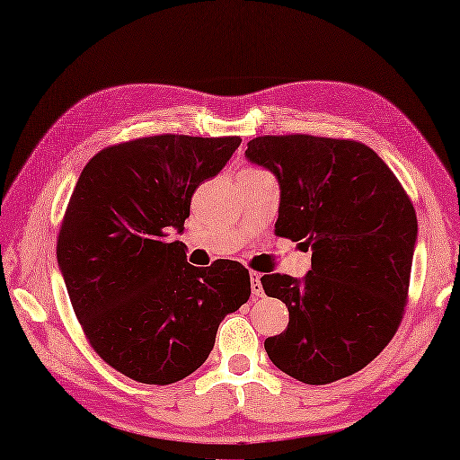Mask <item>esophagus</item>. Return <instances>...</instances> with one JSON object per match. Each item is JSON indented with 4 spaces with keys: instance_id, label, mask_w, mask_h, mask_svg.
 <instances>
[{
    "instance_id": "esophagus-1",
    "label": "esophagus",
    "mask_w": 460,
    "mask_h": 460,
    "mask_svg": "<svg viewBox=\"0 0 460 460\" xmlns=\"http://www.w3.org/2000/svg\"><path fill=\"white\" fill-rule=\"evenodd\" d=\"M251 289H252V297H264V289L261 284V274L251 272Z\"/></svg>"
}]
</instances>
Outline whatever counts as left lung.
<instances>
[{
  "label": "left lung",
  "instance_id": "obj_1",
  "mask_svg": "<svg viewBox=\"0 0 460 460\" xmlns=\"http://www.w3.org/2000/svg\"><path fill=\"white\" fill-rule=\"evenodd\" d=\"M244 155L279 182L278 237L313 251L305 279L261 278L266 296L289 311L286 331L266 338L268 358L307 385L358 373L404 316L418 237L410 196L361 141L258 136Z\"/></svg>",
  "mask_w": 460,
  "mask_h": 460
}]
</instances>
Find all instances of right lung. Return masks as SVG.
Segmentation results:
<instances>
[{
	"mask_svg": "<svg viewBox=\"0 0 460 460\" xmlns=\"http://www.w3.org/2000/svg\"><path fill=\"white\" fill-rule=\"evenodd\" d=\"M239 146V136H147L101 149L81 171L58 264L87 342L129 379L171 385L194 373L219 323L251 297L241 262L198 268L179 241H164Z\"/></svg>",
	"mask_w": 460,
	"mask_h": 460,
	"instance_id": "right-lung-1",
	"label": "right lung"
}]
</instances>
